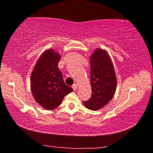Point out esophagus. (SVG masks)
I'll return each instance as SVG.
<instances>
[{
  "mask_svg": "<svg viewBox=\"0 0 153 153\" xmlns=\"http://www.w3.org/2000/svg\"><path fill=\"white\" fill-rule=\"evenodd\" d=\"M72 88H73V90H74V91H76V90H77V84H76V83H75V84H74L72 85Z\"/></svg>",
  "mask_w": 153,
  "mask_h": 153,
  "instance_id": "1",
  "label": "esophagus"
}]
</instances>
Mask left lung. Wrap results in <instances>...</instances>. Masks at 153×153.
Masks as SVG:
<instances>
[{
	"mask_svg": "<svg viewBox=\"0 0 153 153\" xmlns=\"http://www.w3.org/2000/svg\"><path fill=\"white\" fill-rule=\"evenodd\" d=\"M116 76L110 56L97 49L91 56V97L83 101L88 109L95 111L104 107L112 99L116 88Z\"/></svg>",
	"mask_w": 153,
	"mask_h": 153,
	"instance_id": "8db88e82",
	"label": "left lung"
}]
</instances>
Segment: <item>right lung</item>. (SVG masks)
Here are the masks:
<instances>
[{
	"label": "right lung",
	"mask_w": 153,
	"mask_h": 153,
	"mask_svg": "<svg viewBox=\"0 0 153 153\" xmlns=\"http://www.w3.org/2000/svg\"><path fill=\"white\" fill-rule=\"evenodd\" d=\"M60 58L53 50L45 51L37 60L30 78L31 91L35 101L47 110L58 107L64 97L73 91L65 83L58 68Z\"/></svg>",
	"instance_id": "add662e5"
}]
</instances>
